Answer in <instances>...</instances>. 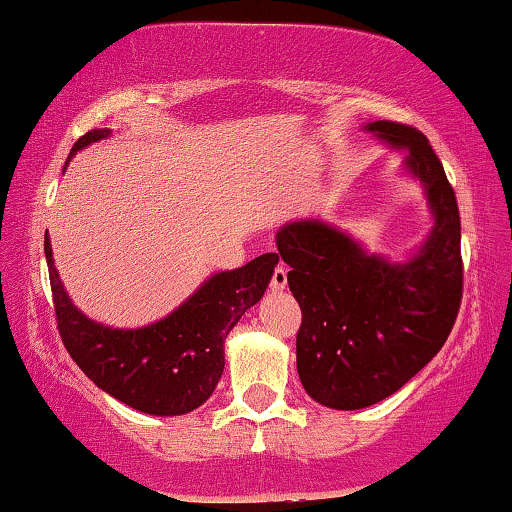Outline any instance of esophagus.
Segmentation results:
<instances>
[{
  "mask_svg": "<svg viewBox=\"0 0 512 512\" xmlns=\"http://www.w3.org/2000/svg\"><path fill=\"white\" fill-rule=\"evenodd\" d=\"M288 286V270L283 265H276L270 279V290L272 292H283Z\"/></svg>",
  "mask_w": 512,
  "mask_h": 512,
  "instance_id": "1",
  "label": "esophagus"
}]
</instances>
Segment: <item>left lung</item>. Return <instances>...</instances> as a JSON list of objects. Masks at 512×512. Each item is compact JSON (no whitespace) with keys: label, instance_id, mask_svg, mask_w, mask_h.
Returning a JSON list of instances; mask_svg holds the SVG:
<instances>
[{"label":"left lung","instance_id":"obj_1","mask_svg":"<svg viewBox=\"0 0 512 512\" xmlns=\"http://www.w3.org/2000/svg\"><path fill=\"white\" fill-rule=\"evenodd\" d=\"M365 131L406 149L404 170L424 186L433 229L404 263L367 254L322 220L276 233L301 308L297 372L317 404L358 410L395 395L429 363L454 329L463 299L460 215L445 167L422 131L379 120Z\"/></svg>","mask_w":512,"mask_h":512}]
</instances>
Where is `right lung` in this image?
Returning a JSON list of instances; mask_svg holds the SVG:
<instances>
[{"instance_id":"right-lung-1","label":"right lung","mask_w":512,"mask_h":512,"mask_svg":"<svg viewBox=\"0 0 512 512\" xmlns=\"http://www.w3.org/2000/svg\"><path fill=\"white\" fill-rule=\"evenodd\" d=\"M111 136L92 129L74 142L67 161ZM67 165V163H65ZM54 311L67 354L83 374L122 404L147 415H186L213 395L224 372V340L265 295L279 256L263 254L231 272H217L177 311L142 329H111L83 315L67 297L45 236Z\"/></svg>"}]
</instances>
